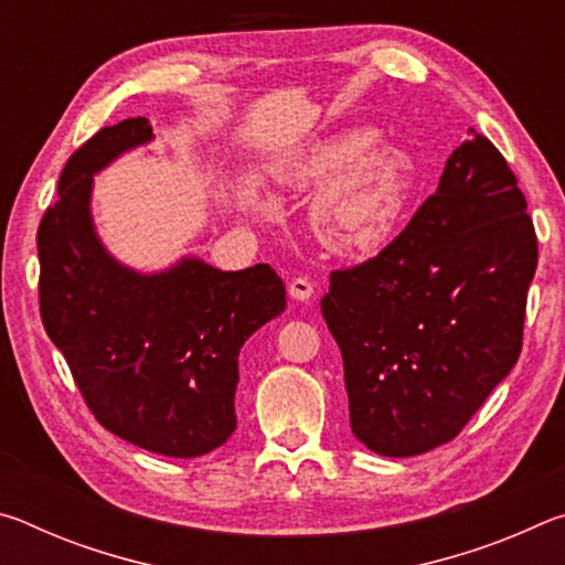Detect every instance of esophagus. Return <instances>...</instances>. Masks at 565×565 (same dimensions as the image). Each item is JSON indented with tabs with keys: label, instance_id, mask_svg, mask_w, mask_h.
I'll return each instance as SVG.
<instances>
[{
	"label": "esophagus",
	"instance_id": "34e87169",
	"mask_svg": "<svg viewBox=\"0 0 565 565\" xmlns=\"http://www.w3.org/2000/svg\"><path fill=\"white\" fill-rule=\"evenodd\" d=\"M289 296L296 301H309L313 296V284L306 276H296V279L289 281Z\"/></svg>",
	"mask_w": 565,
	"mask_h": 565
}]
</instances>
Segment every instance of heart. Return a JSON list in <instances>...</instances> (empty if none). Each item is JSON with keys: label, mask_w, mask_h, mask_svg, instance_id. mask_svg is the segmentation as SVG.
Masks as SVG:
<instances>
[{"label": "heart", "mask_w": 565, "mask_h": 565, "mask_svg": "<svg viewBox=\"0 0 565 565\" xmlns=\"http://www.w3.org/2000/svg\"><path fill=\"white\" fill-rule=\"evenodd\" d=\"M404 149L379 141L371 129H347L317 141L284 171L286 184L311 189V218L323 244L356 254L379 246L404 212L411 186Z\"/></svg>", "instance_id": "obj_1"}]
</instances>
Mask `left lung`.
I'll use <instances>...</instances> for the list:
<instances>
[{"label": "left lung", "instance_id": "8db88e82", "mask_svg": "<svg viewBox=\"0 0 565 565\" xmlns=\"http://www.w3.org/2000/svg\"><path fill=\"white\" fill-rule=\"evenodd\" d=\"M509 161L473 131L376 256L331 271L321 313L351 431L381 456L454 441L523 347L539 236Z\"/></svg>", "mask_w": 565, "mask_h": 565}]
</instances>
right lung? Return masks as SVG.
Instances as JSON below:
<instances>
[{
	"mask_svg": "<svg viewBox=\"0 0 565 565\" xmlns=\"http://www.w3.org/2000/svg\"><path fill=\"white\" fill-rule=\"evenodd\" d=\"M151 139L145 117L94 134L60 177L36 228L40 313L99 424L151 454L194 458L236 428L238 349L286 309L269 264L218 271L184 259L141 276L104 252L89 216L92 174Z\"/></svg>",
	"mask_w": 565,
	"mask_h": 565,
	"instance_id": "add662e5",
	"label": "right lung"
}]
</instances>
